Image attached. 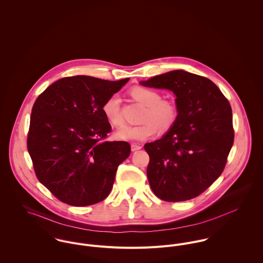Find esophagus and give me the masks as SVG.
Masks as SVG:
<instances>
[{
  "mask_svg": "<svg viewBox=\"0 0 263 263\" xmlns=\"http://www.w3.org/2000/svg\"><path fill=\"white\" fill-rule=\"evenodd\" d=\"M130 147H132V151H133V152L141 150V149H142V146H141V145H139V144H132V145H130Z\"/></svg>",
  "mask_w": 263,
  "mask_h": 263,
  "instance_id": "1",
  "label": "esophagus"
}]
</instances>
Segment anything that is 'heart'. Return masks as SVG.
<instances>
[{
  "mask_svg": "<svg viewBox=\"0 0 263 263\" xmlns=\"http://www.w3.org/2000/svg\"><path fill=\"white\" fill-rule=\"evenodd\" d=\"M133 97L147 106L143 114L144 121L138 125H123L116 137L121 141L142 142L154 137L158 128L161 132L169 130L177 121L178 107L169 100H162V96L157 91L144 87H135L132 90ZM102 112L113 126H121L123 117L121 114V100L117 94H113L105 100Z\"/></svg>",
  "mask_w": 263,
  "mask_h": 263,
  "instance_id": "heart-1",
  "label": "heart"
}]
</instances>
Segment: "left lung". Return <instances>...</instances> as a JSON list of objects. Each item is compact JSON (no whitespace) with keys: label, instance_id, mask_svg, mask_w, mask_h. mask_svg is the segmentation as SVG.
<instances>
[{"label":"left lung","instance_id":"obj_1","mask_svg":"<svg viewBox=\"0 0 263 263\" xmlns=\"http://www.w3.org/2000/svg\"><path fill=\"white\" fill-rule=\"evenodd\" d=\"M176 95L178 118L160 140L146 144L153 192L162 200L184 201L198 196L224 171L234 143L232 109L210 79L177 70L141 82Z\"/></svg>","mask_w":263,"mask_h":263}]
</instances>
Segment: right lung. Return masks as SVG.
I'll use <instances>...</instances> for the list:
<instances>
[{"instance_id":"obj_1","label":"right lung","mask_w":263,"mask_h":263,"mask_svg":"<svg viewBox=\"0 0 263 263\" xmlns=\"http://www.w3.org/2000/svg\"><path fill=\"white\" fill-rule=\"evenodd\" d=\"M129 79L66 77L48 86L32 107L27 149L38 180L61 201L86 206L105 199L127 142H108L103 103Z\"/></svg>"}]
</instances>
